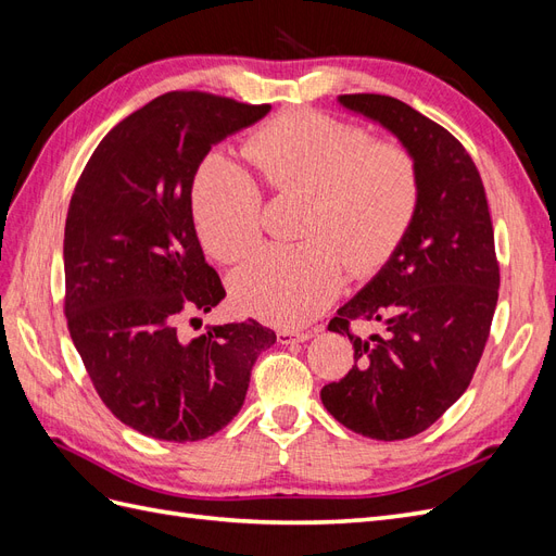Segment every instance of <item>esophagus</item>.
Returning a JSON list of instances; mask_svg holds the SVG:
<instances>
[{
  "instance_id": "esophagus-1",
  "label": "esophagus",
  "mask_w": 556,
  "mask_h": 556,
  "mask_svg": "<svg viewBox=\"0 0 556 556\" xmlns=\"http://www.w3.org/2000/svg\"><path fill=\"white\" fill-rule=\"evenodd\" d=\"M311 331H288V329H282V331H278V343L280 345H292V343H304V341H308L311 339Z\"/></svg>"
}]
</instances>
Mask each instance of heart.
I'll return each instance as SVG.
<instances>
[{
  "label": "heart",
  "mask_w": 556,
  "mask_h": 556,
  "mask_svg": "<svg viewBox=\"0 0 556 556\" xmlns=\"http://www.w3.org/2000/svg\"><path fill=\"white\" fill-rule=\"evenodd\" d=\"M243 157L271 192L304 194L294 245H264L237 268L229 290L243 313L276 327H301L339 294L343 262L352 274L378 268L408 229L419 180L406 148L315 111H292L262 125ZM201 243L237 262L260 237L262 194L239 164L211 155L192 185Z\"/></svg>",
  "instance_id": "heart-1"
}]
</instances>
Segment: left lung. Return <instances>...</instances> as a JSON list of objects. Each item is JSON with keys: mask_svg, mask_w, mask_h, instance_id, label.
Instances as JSON below:
<instances>
[{"mask_svg": "<svg viewBox=\"0 0 556 556\" xmlns=\"http://www.w3.org/2000/svg\"><path fill=\"white\" fill-rule=\"evenodd\" d=\"M339 104L408 150L419 199L390 260L329 323L348 333L355 366L319 399L350 431L403 441L429 429L476 374L498 301L494 227L476 164L447 129L394 97L341 94ZM355 318L380 321L383 333L359 340Z\"/></svg>", "mask_w": 556, "mask_h": 556, "instance_id": "8db88e82", "label": "left lung"}]
</instances>
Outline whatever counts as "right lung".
<instances>
[{"mask_svg": "<svg viewBox=\"0 0 556 556\" xmlns=\"http://www.w3.org/2000/svg\"><path fill=\"white\" fill-rule=\"evenodd\" d=\"M271 111L206 92H166L94 148L64 225V315L106 408L157 441L208 439L241 410L250 371L276 333L255 319H180L225 299L192 220V182L208 150Z\"/></svg>", "mask_w": 556, "mask_h": 556, "instance_id": "1", "label": "right lung"}]
</instances>
